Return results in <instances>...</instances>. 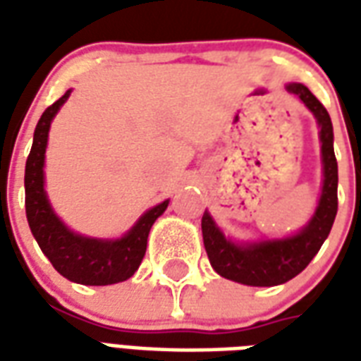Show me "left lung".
Instances as JSON below:
<instances>
[{"mask_svg":"<svg viewBox=\"0 0 361 361\" xmlns=\"http://www.w3.org/2000/svg\"><path fill=\"white\" fill-rule=\"evenodd\" d=\"M286 90L295 94L317 118L321 127V152H323V191L319 207L310 224L300 234L286 240H269L253 245H235L228 242L211 214L204 212L201 220L203 243L209 261L214 271L224 279L242 282L247 286H276L294 279L295 274L310 265L311 259L317 255L321 245L333 228L334 216L338 211V164L333 147V123L325 106L311 94L307 87L300 82L288 85Z\"/></svg>","mask_w":361,"mask_h":361,"instance_id":"1","label":"left lung"}]
</instances>
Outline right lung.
Returning <instances> with one entry per match:
<instances>
[{"mask_svg":"<svg viewBox=\"0 0 361 361\" xmlns=\"http://www.w3.org/2000/svg\"><path fill=\"white\" fill-rule=\"evenodd\" d=\"M69 98V90L44 110L35 129V141L25 168V209L30 232L54 269L77 284L106 286L131 279L141 265L147 238L154 220L166 211L168 201L142 214L139 222L121 240H92L67 230L54 214L44 191V152L48 131L59 106Z\"/></svg>","mask_w":361,"mask_h":361,"instance_id":"add662e5","label":"right lung"}]
</instances>
